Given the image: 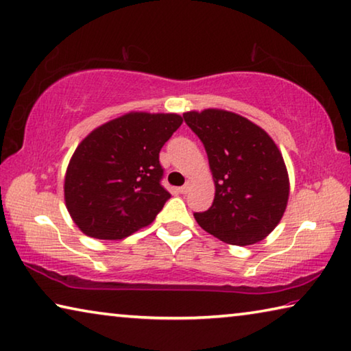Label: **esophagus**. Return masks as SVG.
<instances>
[{"label":"esophagus","mask_w":351,"mask_h":351,"mask_svg":"<svg viewBox=\"0 0 351 351\" xmlns=\"http://www.w3.org/2000/svg\"><path fill=\"white\" fill-rule=\"evenodd\" d=\"M189 189H191V182H186L184 186L180 187V193H187Z\"/></svg>","instance_id":"obj_1"}]
</instances>
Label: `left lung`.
I'll list each match as a JSON object with an SVG mask.
<instances>
[{"label": "left lung", "mask_w": 351, "mask_h": 351, "mask_svg": "<svg viewBox=\"0 0 351 351\" xmlns=\"http://www.w3.org/2000/svg\"><path fill=\"white\" fill-rule=\"evenodd\" d=\"M203 142L215 197L195 213L206 232L230 245H253L275 230L289 199V175L280 148L263 128L223 109L182 114Z\"/></svg>", "instance_id": "8db88e82"}]
</instances>
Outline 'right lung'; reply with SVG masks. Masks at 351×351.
<instances>
[{
    "mask_svg": "<svg viewBox=\"0 0 351 351\" xmlns=\"http://www.w3.org/2000/svg\"><path fill=\"white\" fill-rule=\"evenodd\" d=\"M178 114L130 112L98 126L66 167L64 198L86 236L120 241L148 226L170 193L159 152L181 126Z\"/></svg>",
    "mask_w": 351,
    "mask_h": 351,
    "instance_id": "add662e5",
    "label": "right lung"
}]
</instances>
